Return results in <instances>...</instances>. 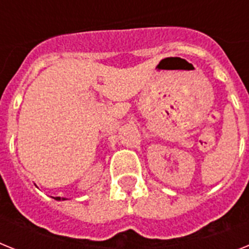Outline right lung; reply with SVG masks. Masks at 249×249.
Instances as JSON below:
<instances>
[{"label": "right lung", "instance_id": "1", "mask_svg": "<svg viewBox=\"0 0 249 249\" xmlns=\"http://www.w3.org/2000/svg\"><path fill=\"white\" fill-rule=\"evenodd\" d=\"M55 200H61V198H59V197H55ZM62 200H65V198H62Z\"/></svg>", "mask_w": 249, "mask_h": 249}]
</instances>
